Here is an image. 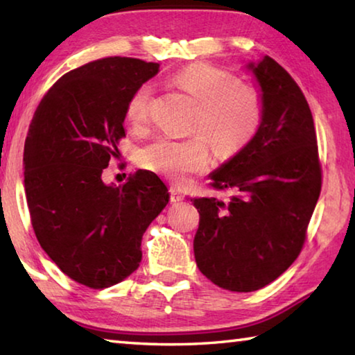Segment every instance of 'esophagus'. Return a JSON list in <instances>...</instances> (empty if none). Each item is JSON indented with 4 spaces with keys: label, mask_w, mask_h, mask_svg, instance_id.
Wrapping results in <instances>:
<instances>
[{
    "label": "esophagus",
    "mask_w": 355,
    "mask_h": 355,
    "mask_svg": "<svg viewBox=\"0 0 355 355\" xmlns=\"http://www.w3.org/2000/svg\"><path fill=\"white\" fill-rule=\"evenodd\" d=\"M169 192H171V202L172 203H178V202H182L184 199V196L182 194V192L177 191L175 188H171Z\"/></svg>",
    "instance_id": "esophagus-1"
}]
</instances>
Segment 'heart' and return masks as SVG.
I'll return each instance as SVG.
<instances>
[{
  "instance_id": "1",
  "label": "heart",
  "mask_w": 355,
  "mask_h": 355,
  "mask_svg": "<svg viewBox=\"0 0 355 355\" xmlns=\"http://www.w3.org/2000/svg\"><path fill=\"white\" fill-rule=\"evenodd\" d=\"M172 81L199 103L191 125L192 133L199 135L186 139L159 137L141 150L139 164L173 183H183L208 167V142L219 156L241 152L260 130L264 103L257 89L241 86L238 76L208 64L188 65ZM153 95L150 83L137 86L130 95L125 116L131 130L148 128Z\"/></svg>"
}]
</instances>
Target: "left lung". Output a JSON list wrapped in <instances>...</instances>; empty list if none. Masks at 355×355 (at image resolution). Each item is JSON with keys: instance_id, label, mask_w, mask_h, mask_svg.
I'll return each instance as SVG.
<instances>
[{"instance_id": "obj_1", "label": "left lung", "mask_w": 355, "mask_h": 355, "mask_svg": "<svg viewBox=\"0 0 355 355\" xmlns=\"http://www.w3.org/2000/svg\"><path fill=\"white\" fill-rule=\"evenodd\" d=\"M249 67L263 92V122L209 183L232 192L230 199H191L200 214L197 266L214 285L236 293L260 290L291 266L322 184L313 116L297 83L269 56Z\"/></svg>"}]
</instances>
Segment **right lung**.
Wrapping results in <instances>:
<instances>
[{
  "label": "right lung",
  "mask_w": 355,
  "mask_h": 355,
  "mask_svg": "<svg viewBox=\"0 0 355 355\" xmlns=\"http://www.w3.org/2000/svg\"><path fill=\"white\" fill-rule=\"evenodd\" d=\"M158 69L120 56L84 64L53 84L29 125L23 161L35 238L65 275L94 290L139 268L144 233L169 203L153 172L119 186L101 180L119 156L130 95Z\"/></svg>",
  "instance_id": "add662e5"
}]
</instances>
